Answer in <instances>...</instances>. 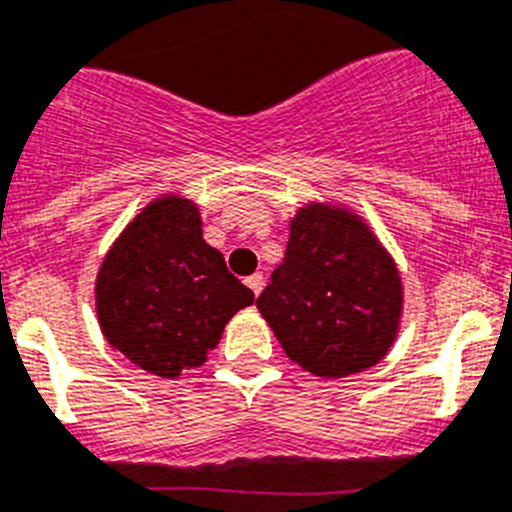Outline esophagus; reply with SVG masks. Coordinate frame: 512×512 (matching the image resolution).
<instances>
[{"instance_id":"obj_1","label":"esophagus","mask_w":512,"mask_h":512,"mask_svg":"<svg viewBox=\"0 0 512 512\" xmlns=\"http://www.w3.org/2000/svg\"><path fill=\"white\" fill-rule=\"evenodd\" d=\"M247 286H250V291L255 293V296H260L262 286H265V278H262V273H252L250 278H247Z\"/></svg>"}]
</instances>
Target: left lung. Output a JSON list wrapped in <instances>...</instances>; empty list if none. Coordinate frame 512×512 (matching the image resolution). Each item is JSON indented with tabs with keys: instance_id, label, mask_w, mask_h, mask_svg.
<instances>
[{
	"instance_id": "left-lung-1",
	"label": "left lung",
	"mask_w": 512,
	"mask_h": 512,
	"mask_svg": "<svg viewBox=\"0 0 512 512\" xmlns=\"http://www.w3.org/2000/svg\"><path fill=\"white\" fill-rule=\"evenodd\" d=\"M257 309L293 363L322 379L361 373L389 353L402 319L397 262L345 206L306 203Z\"/></svg>"
}]
</instances>
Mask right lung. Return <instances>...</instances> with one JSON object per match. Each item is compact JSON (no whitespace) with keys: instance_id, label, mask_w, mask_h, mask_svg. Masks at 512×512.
Returning a JSON list of instances; mask_svg holds the SVG:
<instances>
[{"instance_id":"add662e5","label":"right lung","mask_w":512,"mask_h":512,"mask_svg":"<svg viewBox=\"0 0 512 512\" xmlns=\"http://www.w3.org/2000/svg\"><path fill=\"white\" fill-rule=\"evenodd\" d=\"M252 301L255 293L203 239L198 206L182 195H162L141 208L95 281L105 340L162 379L203 366L226 322Z\"/></svg>"}]
</instances>
